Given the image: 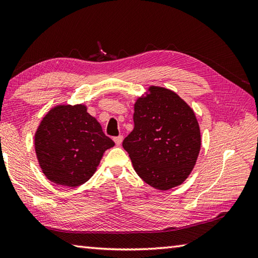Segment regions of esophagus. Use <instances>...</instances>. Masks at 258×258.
<instances>
[{"mask_svg":"<svg viewBox=\"0 0 258 258\" xmlns=\"http://www.w3.org/2000/svg\"><path fill=\"white\" fill-rule=\"evenodd\" d=\"M114 142H115V144H116L117 146H119L120 144H122V142H123V136L119 135V136H116V138H114Z\"/></svg>","mask_w":258,"mask_h":258,"instance_id":"obj_1","label":"esophagus"}]
</instances>
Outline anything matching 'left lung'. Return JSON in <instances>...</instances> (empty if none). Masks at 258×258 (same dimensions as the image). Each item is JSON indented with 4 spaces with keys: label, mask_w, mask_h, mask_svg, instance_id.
Segmentation results:
<instances>
[{
    "label": "left lung",
    "mask_w": 258,
    "mask_h": 258,
    "mask_svg": "<svg viewBox=\"0 0 258 258\" xmlns=\"http://www.w3.org/2000/svg\"><path fill=\"white\" fill-rule=\"evenodd\" d=\"M134 130L123 141L139 176L152 187L171 189L194 168L201 131L194 111L176 93L150 86L134 104Z\"/></svg>",
    "instance_id": "1"
}]
</instances>
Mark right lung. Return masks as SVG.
Instances as JSON below:
<instances>
[{
	"instance_id": "add662e5",
	"label": "right lung",
	"mask_w": 258,
	"mask_h": 258,
	"mask_svg": "<svg viewBox=\"0 0 258 258\" xmlns=\"http://www.w3.org/2000/svg\"><path fill=\"white\" fill-rule=\"evenodd\" d=\"M38 164L47 179L76 187L87 182L106 150L115 145L83 104L48 111L34 136Z\"/></svg>"
}]
</instances>
